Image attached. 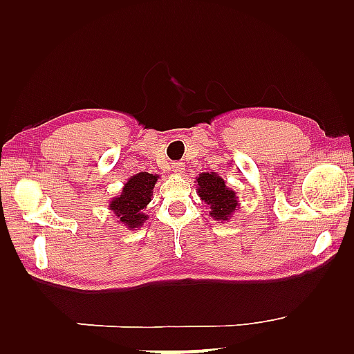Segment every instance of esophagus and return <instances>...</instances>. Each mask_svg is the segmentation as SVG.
<instances>
[{
    "mask_svg": "<svg viewBox=\"0 0 354 354\" xmlns=\"http://www.w3.org/2000/svg\"><path fill=\"white\" fill-rule=\"evenodd\" d=\"M171 169H173V171L178 173V175H181V173H184V170H185L183 162H173L171 164Z\"/></svg>",
    "mask_w": 354,
    "mask_h": 354,
    "instance_id": "34e87169",
    "label": "esophagus"
}]
</instances>
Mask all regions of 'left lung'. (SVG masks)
Segmentation results:
<instances>
[{"label": "left lung", "instance_id": "obj_1", "mask_svg": "<svg viewBox=\"0 0 354 354\" xmlns=\"http://www.w3.org/2000/svg\"><path fill=\"white\" fill-rule=\"evenodd\" d=\"M198 194L209 208V216L214 221L228 222L240 204L237 194L225 184L223 179L216 171H202L196 178Z\"/></svg>", "mask_w": 354, "mask_h": 354}]
</instances>
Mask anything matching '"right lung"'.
I'll return each instance as SVG.
<instances>
[{"instance_id":"1","label":"right lung","mask_w":354,"mask_h":354,"mask_svg":"<svg viewBox=\"0 0 354 354\" xmlns=\"http://www.w3.org/2000/svg\"><path fill=\"white\" fill-rule=\"evenodd\" d=\"M160 175L147 171L135 173L127 179L122 193L109 201V209L117 217V222L127 230H138L147 221L145 209L152 201L153 187Z\"/></svg>"}]
</instances>
